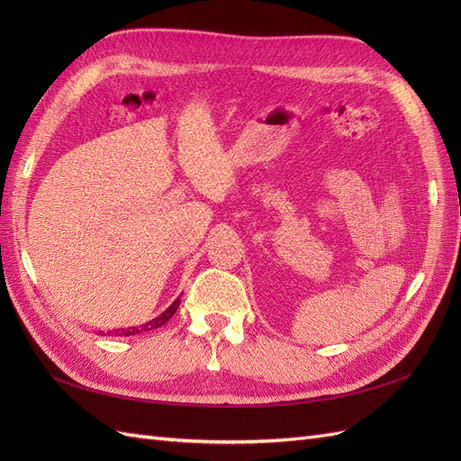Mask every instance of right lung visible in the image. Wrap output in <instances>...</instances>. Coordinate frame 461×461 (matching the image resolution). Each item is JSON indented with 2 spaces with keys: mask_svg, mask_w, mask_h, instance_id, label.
Listing matches in <instances>:
<instances>
[{
  "mask_svg": "<svg viewBox=\"0 0 461 461\" xmlns=\"http://www.w3.org/2000/svg\"><path fill=\"white\" fill-rule=\"evenodd\" d=\"M178 305H180V300L176 298L169 308H167L161 315H158L156 319H151V321H148V323H144V325H140V327H129V329H117V330H113L117 337H131V334H138V332H144V330H153V329H159L161 325H165L167 321H169L173 315H175V312L178 310ZM111 334V332H109Z\"/></svg>",
  "mask_w": 461,
  "mask_h": 461,
  "instance_id": "add662e5",
  "label": "right lung"
}]
</instances>
